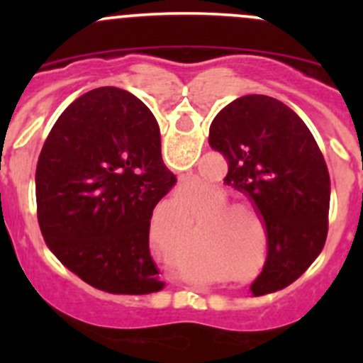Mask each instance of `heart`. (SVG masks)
Wrapping results in <instances>:
<instances>
[{"instance_id": "heart-1", "label": "heart", "mask_w": 363, "mask_h": 363, "mask_svg": "<svg viewBox=\"0 0 363 363\" xmlns=\"http://www.w3.org/2000/svg\"><path fill=\"white\" fill-rule=\"evenodd\" d=\"M205 188L203 186V182H200V181H186L184 184H182V200H191V199H195L196 195H199L200 191H202V189ZM221 212H225V211H216L214 214L218 216V214H221Z\"/></svg>"}]
</instances>
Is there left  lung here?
Wrapping results in <instances>:
<instances>
[{
	"label": "left lung",
	"instance_id": "left-lung-1",
	"mask_svg": "<svg viewBox=\"0 0 363 363\" xmlns=\"http://www.w3.org/2000/svg\"><path fill=\"white\" fill-rule=\"evenodd\" d=\"M208 144L228 161L226 184L265 223L267 259L252 295L283 290L309 269L328 233L330 177L313 133L283 101L247 94L214 117Z\"/></svg>",
	"mask_w": 363,
	"mask_h": 363
}]
</instances>
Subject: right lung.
Instances as JSON below:
<instances>
[{"label": "right lung", "mask_w": 363, "mask_h": 363, "mask_svg": "<svg viewBox=\"0 0 363 363\" xmlns=\"http://www.w3.org/2000/svg\"><path fill=\"white\" fill-rule=\"evenodd\" d=\"M35 179L40 230L68 270L113 295L163 290L149 228L177 179L137 96L98 87L77 98L50 130Z\"/></svg>", "instance_id": "right-lung-1"}]
</instances>
